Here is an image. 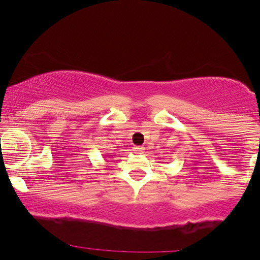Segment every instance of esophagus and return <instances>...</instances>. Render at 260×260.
<instances>
[{
	"instance_id": "1",
	"label": "esophagus",
	"mask_w": 260,
	"mask_h": 260,
	"mask_svg": "<svg viewBox=\"0 0 260 260\" xmlns=\"http://www.w3.org/2000/svg\"><path fill=\"white\" fill-rule=\"evenodd\" d=\"M134 152L137 154H140V153L144 152V147H134Z\"/></svg>"
}]
</instances>
